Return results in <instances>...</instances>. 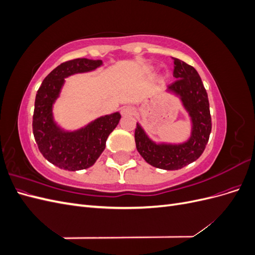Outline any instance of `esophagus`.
Segmentation results:
<instances>
[{"mask_svg": "<svg viewBox=\"0 0 255 255\" xmlns=\"http://www.w3.org/2000/svg\"><path fill=\"white\" fill-rule=\"evenodd\" d=\"M135 114V109L133 106H125L121 109V115L122 116H132Z\"/></svg>", "mask_w": 255, "mask_h": 255, "instance_id": "obj_1", "label": "esophagus"}]
</instances>
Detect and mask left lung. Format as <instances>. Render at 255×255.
Here are the masks:
<instances>
[{
	"instance_id": "1",
	"label": "left lung",
	"mask_w": 255,
	"mask_h": 255,
	"mask_svg": "<svg viewBox=\"0 0 255 255\" xmlns=\"http://www.w3.org/2000/svg\"><path fill=\"white\" fill-rule=\"evenodd\" d=\"M173 76L177 79L168 90L180 96L190 115L192 133L190 139L182 144H156L149 139L141 127L135 129L136 148L146 163L165 170H177L197 160L203 153L212 130L207 92L194 67L173 58Z\"/></svg>"
}]
</instances>
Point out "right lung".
<instances>
[{"label":"right lung","instance_id":"obj_1","mask_svg":"<svg viewBox=\"0 0 255 255\" xmlns=\"http://www.w3.org/2000/svg\"><path fill=\"white\" fill-rule=\"evenodd\" d=\"M100 65L102 60L87 58L65 61L45 76L37 91L33 115L35 140L43 157L60 169L76 171L94 165L105 149L107 137L121 118L119 113H114L98 118L75 132H64L53 121L52 106L65 78L95 70Z\"/></svg>","mask_w":255,"mask_h":255}]
</instances>
